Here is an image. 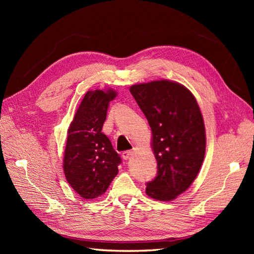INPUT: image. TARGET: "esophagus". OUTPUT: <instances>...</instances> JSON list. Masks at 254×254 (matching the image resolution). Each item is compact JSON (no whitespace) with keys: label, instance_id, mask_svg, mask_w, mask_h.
Returning a JSON list of instances; mask_svg holds the SVG:
<instances>
[{"label":"esophagus","instance_id":"34e87169","mask_svg":"<svg viewBox=\"0 0 254 254\" xmlns=\"http://www.w3.org/2000/svg\"><path fill=\"white\" fill-rule=\"evenodd\" d=\"M133 153L132 150H126V151H123L122 152V157L124 160H128L130 157H131V155Z\"/></svg>","mask_w":254,"mask_h":254}]
</instances>
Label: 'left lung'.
Here are the masks:
<instances>
[{
    "instance_id": "1",
    "label": "left lung",
    "mask_w": 254,
    "mask_h": 254,
    "mask_svg": "<svg viewBox=\"0 0 254 254\" xmlns=\"http://www.w3.org/2000/svg\"><path fill=\"white\" fill-rule=\"evenodd\" d=\"M152 131L157 176L146 194L170 201L187 190L202 165L205 152L203 119L194 95L178 82L157 80L130 88Z\"/></svg>"
}]
</instances>
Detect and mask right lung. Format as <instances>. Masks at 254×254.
<instances>
[{
    "label": "right lung",
    "mask_w": 254,
    "mask_h": 254,
    "mask_svg": "<svg viewBox=\"0 0 254 254\" xmlns=\"http://www.w3.org/2000/svg\"><path fill=\"white\" fill-rule=\"evenodd\" d=\"M112 90L88 91L67 131L64 171L68 184L84 199L103 195L122 163L109 137L102 132Z\"/></svg>",
    "instance_id": "right-lung-1"
}]
</instances>
